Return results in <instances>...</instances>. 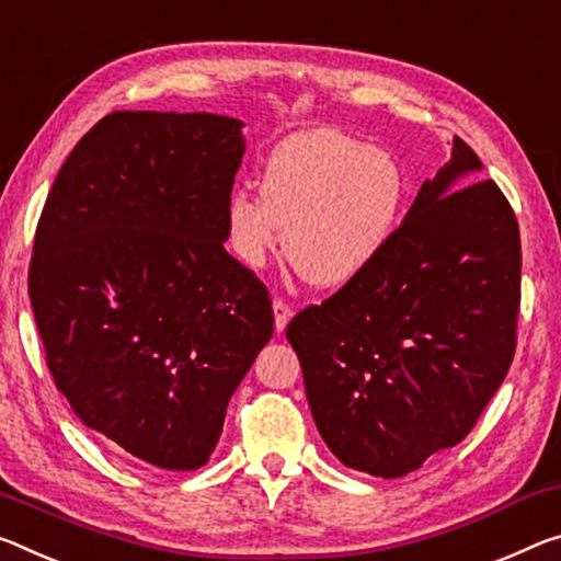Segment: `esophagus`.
<instances>
[{"mask_svg": "<svg viewBox=\"0 0 561 561\" xmlns=\"http://www.w3.org/2000/svg\"><path fill=\"white\" fill-rule=\"evenodd\" d=\"M272 312H274V329H277V332H284V329H287V324H289V319H291V307L287 305V301L274 299Z\"/></svg>", "mask_w": 561, "mask_h": 561, "instance_id": "obj_1", "label": "esophagus"}]
</instances>
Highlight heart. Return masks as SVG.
<instances>
[{
    "mask_svg": "<svg viewBox=\"0 0 561 561\" xmlns=\"http://www.w3.org/2000/svg\"><path fill=\"white\" fill-rule=\"evenodd\" d=\"M260 197L234 192L227 242L262 270L287 237V260L312 287L340 289L367 274L404 215L407 174L397 157L340 129L297 131L272 149Z\"/></svg>",
    "mask_w": 561,
    "mask_h": 561,
    "instance_id": "1",
    "label": "heart"
}]
</instances>
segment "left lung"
Segmentation results:
<instances>
[{"instance_id": "8db88e82", "label": "left lung", "mask_w": 561, "mask_h": 561, "mask_svg": "<svg viewBox=\"0 0 561 561\" xmlns=\"http://www.w3.org/2000/svg\"><path fill=\"white\" fill-rule=\"evenodd\" d=\"M455 137L367 274L291 319L307 402L344 467L397 479L472 430L510 371L522 247L510 202Z\"/></svg>"}]
</instances>
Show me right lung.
Segmentation results:
<instances>
[{
	"mask_svg": "<svg viewBox=\"0 0 561 561\" xmlns=\"http://www.w3.org/2000/svg\"><path fill=\"white\" fill-rule=\"evenodd\" d=\"M244 122L114 112L61 164L30 299L55 385L119 455L192 472L272 340L264 284L227 254Z\"/></svg>",
	"mask_w": 561,
	"mask_h": 561,
	"instance_id": "1",
	"label": "right lung"
}]
</instances>
